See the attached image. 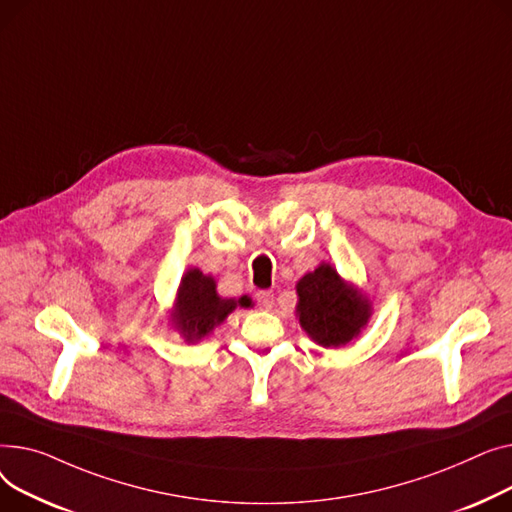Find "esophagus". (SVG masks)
<instances>
[{"mask_svg":"<svg viewBox=\"0 0 512 512\" xmlns=\"http://www.w3.org/2000/svg\"><path fill=\"white\" fill-rule=\"evenodd\" d=\"M256 302H258V306L262 310H270V308H273V304H275V293L262 289V291L256 293Z\"/></svg>","mask_w":512,"mask_h":512,"instance_id":"obj_1","label":"esophagus"}]
</instances>
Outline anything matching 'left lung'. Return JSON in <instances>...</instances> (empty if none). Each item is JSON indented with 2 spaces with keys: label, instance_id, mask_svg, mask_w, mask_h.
Returning <instances> with one entry per match:
<instances>
[{
  "label": "left lung",
  "instance_id": "1",
  "mask_svg": "<svg viewBox=\"0 0 512 512\" xmlns=\"http://www.w3.org/2000/svg\"><path fill=\"white\" fill-rule=\"evenodd\" d=\"M297 295L299 324L322 347L349 343L370 318L366 299L349 289L328 264H320L299 281Z\"/></svg>",
  "mask_w": 512,
  "mask_h": 512
}]
</instances>
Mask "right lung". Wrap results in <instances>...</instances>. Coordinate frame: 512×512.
Masks as SVG:
<instances>
[{
    "label": "right lung",
    "instance_id": "obj_1",
    "mask_svg": "<svg viewBox=\"0 0 512 512\" xmlns=\"http://www.w3.org/2000/svg\"><path fill=\"white\" fill-rule=\"evenodd\" d=\"M237 306H248V299L219 297L215 279L202 275L198 268H192L179 285L173 322L188 341H198L221 324Z\"/></svg>",
    "mask_w": 512,
    "mask_h": 512
}]
</instances>
